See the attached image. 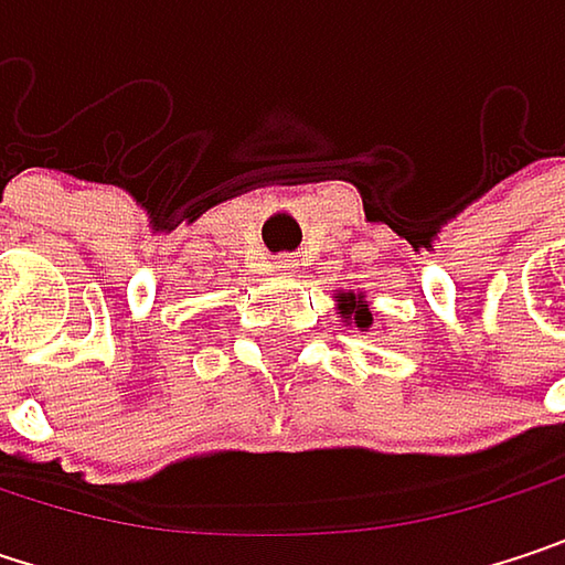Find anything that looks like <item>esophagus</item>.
<instances>
[{"label": "esophagus", "mask_w": 565, "mask_h": 565, "mask_svg": "<svg viewBox=\"0 0 565 565\" xmlns=\"http://www.w3.org/2000/svg\"><path fill=\"white\" fill-rule=\"evenodd\" d=\"M271 268H275L278 275H287V271H294V262H290L287 255H281V258H275V262H271Z\"/></svg>", "instance_id": "esophagus-1"}]
</instances>
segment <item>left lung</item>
Returning <instances> with one entry per match:
<instances>
[{"mask_svg":"<svg viewBox=\"0 0 565 565\" xmlns=\"http://www.w3.org/2000/svg\"><path fill=\"white\" fill-rule=\"evenodd\" d=\"M337 310H340V317H343L347 327L370 330L376 323V310L370 307V300H366L363 290H340L337 294Z\"/></svg>","mask_w":565,"mask_h":565,"instance_id":"1","label":"left lung"}]
</instances>
